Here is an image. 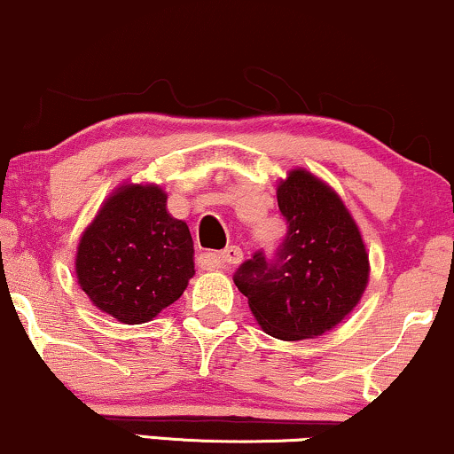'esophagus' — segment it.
I'll list each match as a JSON object with an SVG mask.
<instances>
[{
	"instance_id": "1",
	"label": "esophagus",
	"mask_w": 454,
	"mask_h": 454,
	"mask_svg": "<svg viewBox=\"0 0 454 454\" xmlns=\"http://www.w3.org/2000/svg\"><path fill=\"white\" fill-rule=\"evenodd\" d=\"M216 259L223 267H233V265H239V262H242L244 253H242V248H239V246H227L223 253L216 254Z\"/></svg>"
}]
</instances>
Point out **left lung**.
I'll return each instance as SVG.
<instances>
[{
    "label": "left lung",
    "instance_id": "left-lung-1",
    "mask_svg": "<svg viewBox=\"0 0 454 454\" xmlns=\"http://www.w3.org/2000/svg\"><path fill=\"white\" fill-rule=\"evenodd\" d=\"M276 193L286 239L276 261L254 254L233 282L267 334L322 337L360 303L371 278L366 244L340 195L305 168L288 170Z\"/></svg>",
    "mask_w": 454,
    "mask_h": 454
}]
</instances>
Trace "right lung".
<instances>
[{
	"label": "right lung",
	"instance_id": "obj_1",
	"mask_svg": "<svg viewBox=\"0 0 454 454\" xmlns=\"http://www.w3.org/2000/svg\"><path fill=\"white\" fill-rule=\"evenodd\" d=\"M166 201L160 184H117L77 242V284L121 324L151 322L195 276L192 233Z\"/></svg>",
	"mask_w": 454,
	"mask_h": 454
}]
</instances>
